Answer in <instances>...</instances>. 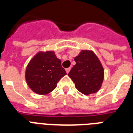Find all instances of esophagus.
<instances>
[{
	"label": "esophagus",
	"instance_id": "esophagus-1",
	"mask_svg": "<svg viewBox=\"0 0 133 133\" xmlns=\"http://www.w3.org/2000/svg\"><path fill=\"white\" fill-rule=\"evenodd\" d=\"M70 68H66L65 69V71H66L67 73H69V72L70 71Z\"/></svg>",
	"mask_w": 133,
	"mask_h": 133
}]
</instances>
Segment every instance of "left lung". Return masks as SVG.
<instances>
[{"label": "left lung", "instance_id": "1", "mask_svg": "<svg viewBox=\"0 0 133 133\" xmlns=\"http://www.w3.org/2000/svg\"><path fill=\"white\" fill-rule=\"evenodd\" d=\"M75 61L76 64L68 76L77 90L85 95L97 92L101 88L104 77V71L99 58L92 51L82 50Z\"/></svg>", "mask_w": 133, "mask_h": 133}]
</instances>
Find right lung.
<instances>
[{
  "instance_id": "right-lung-1",
  "label": "right lung",
  "mask_w": 133,
  "mask_h": 133,
  "mask_svg": "<svg viewBox=\"0 0 133 133\" xmlns=\"http://www.w3.org/2000/svg\"><path fill=\"white\" fill-rule=\"evenodd\" d=\"M66 72L54 52H38L29 63L25 72L28 85L34 92L46 95L56 88Z\"/></svg>"
}]
</instances>
